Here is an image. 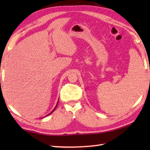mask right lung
Returning a JSON list of instances; mask_svg holds the SVG:
<instances>
[{
    "instance_id": "add662e5",
    "label": "right lung",
    "mask_w": 150,
    "mask_h": 150,
    "mask_svg": "<svg viewBox=\"0 0 150 150\" xmlns=\"http://www.w3.org/2000/svg\"><path fill=\"white\" fill-rule=\"evenodd\" d=\"M57 104H58V103H57V105H56V106H55V108L54 109V110H53L52 111V112H51V113H50V114H49V115H50V114H52V113L53 112H54V111L55 110V108H56V107H57Z\"/></svg>"
}]
</instances>
